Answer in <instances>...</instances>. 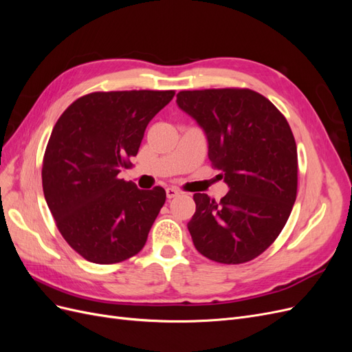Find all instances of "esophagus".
Listing matches in <instances>:
<instances>
[{
	"label": "esophagus",
	"mask_w": 352,
	"mask_h": 352,
	"mask_svg": "<svg viewBox=\"0 0 352 352\" xmlns=\"http://www.w3.org/2000/svg\"><path fill=\"white\" fill-rule=\"evenodd\" d=\"M180 192L177 189H175V188H167L166 189V195H167V198L168 199H172V198H175V197H177Z\"/></svg>",
	"instance_id": "esophagus-1"
}]
</instances>
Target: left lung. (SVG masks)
Listing matches in <instances>:
<instances>
[{
	"label": "left lung",
	"instance_id": "left-lung-1",
	"mask_svg": "<svg viewBox=\"0 0 352 352\" xmlns=\"http://www.w3.org/2000/svg\"><path fill=\"white\" fill-rule=\"evenodd\" d=\"M177 105L208 140V158L229 185L220 201L195 194L188 223L208 260L242 264L279 236L296 199L298 154L285 116L248 88L180 91Z\"/></svg>",
	"mask_w": 352,
	"mask_h": 352
}]
</instances>
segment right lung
Masks as SVG:
<instances>
[{"mask_svg":"<svg viewBox=\"0 0 352 352\" xmlns=\"http://www.w3.org/2000/svg\"><path fill=\"white\" fill-rule=\"evenodd\" d=\"M175 91L91 92L54 124L42 160V188L61 236L80 257L116 264L133 257L164 206L166 190L119 179L148 123Z\"/></svg>","mask_w":352,"mask_h":352,"instance_id":"right-lung-1","label":"right lung"}]
</instances>
